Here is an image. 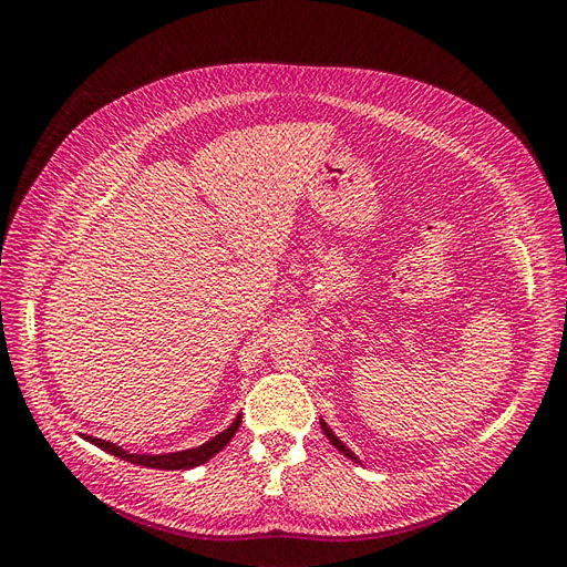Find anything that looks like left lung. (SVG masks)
<instances>
[{"instance_id":"obj_1","label":"left lung","mask_w":567,"mask_h":567,"mask_svg":"<svg viewBox=\"0 0 567 567\" xmlns=\"http://www.w3.org/2000/svg\"><path fill=\"white\" fill-rule=\"evenodd\" d=\"M321 427H323V433H326V437H329V440H331V444H333V447H338V450H340L342 454H346V456L354 458V454H352V452H350V450L346 447V444H342V442H340V440H338V437H336V435L331 433V427H329V425H326L323 421H321Z\"/></svg>"}]
</instances>
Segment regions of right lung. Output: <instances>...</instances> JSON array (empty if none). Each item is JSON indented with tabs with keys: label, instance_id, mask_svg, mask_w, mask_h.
Returning a JSON list of instances; mask_svg holds the SVG:
<instances>
[{
	"label": "right lung",
	"instance_id": "1",
	"mask_svg": "<svg viewBox=\"0 0 567 567\" xmlns=\"http://www.w3.org/2000/svg\"><path fill=\"white\" fill-rule=\"evenodd\" d=\"M238 425H241V416H236V421L227 427L225 433L215 435L210 442L200 444L196 450H186V452H175V454H158V456H148V454H127L125 450H120L117 444L106 442V440H99L92 435H82L87 442L96 444L99 450H104L117 458H125L130 463H136V466H144V468H158V471H186V468H194L200 466V463L210 461L219 450H225L229 440L234 437V433L238 431Z\"/></svg>",
	"mask_w": 567,
	"mask_h": 567
}]
</instances>
